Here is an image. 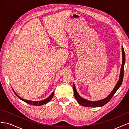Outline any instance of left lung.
Here are the masks:
<instances>
[{"instance_id": "left-lung-1", "label": "left lung", "mask_w": 129, "mask_h": 129, "mask_svg": "<svg viewBox=\"0 0 129 129\" xmlns=\"http://www.w3.org/2000/svg\"><path fill=\"white\" fill-rule=\"evenodd\" d=\"M122 57H123V60H122V67H121L120 69V75H119V79L117 83L116 84L115 88L113 89L112 92L110 93L107 98H105L103 100H100L96 101V102H92V101H89L88 100H85L83 99L82 97H81L79 94L76 91V89L75 88V85L73 83V90H74V96H75L76 100H77V102L79 103L80 104L83 105L84 107H102L106 104L109 101H110L112 96L115 93V92L119 88V87L122 84V83L123 82V76H124V66L125 63V52L124 48L122 47Z\"/></svg>"}]
</instances>
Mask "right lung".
Wrapping results in <instances>:
<instances>
[{"label": "right lung", "instance_id": "add662e5", "mask_svg": "<svg viewBox=\"0 0 129 129\" xmlns=\"http://www.w3.org/2000/svg\"><path fill=\"white\" fill-rule=\"evenodd\" d=\"M14 93L15 95H16V96L18 97L19 99H20V100H21L22 101H24V102H25L26 103H28L29 104H30V105H36V106H37V105H44L47 103H48L49 101L51 100L53 97V95H54V92L52 93L51 95H50L48 98H47L46 99L43 100V101H37V102H33V101H28V100H25V99H23L22 98H21L20 97H19L18 95H17V94H16V93H15L14 91Z\"/></svg>", "mask_w": 129, "mask_h": 129}]
</instances>
